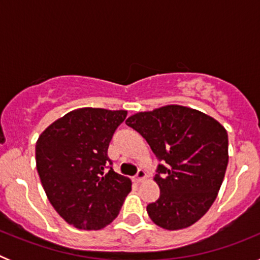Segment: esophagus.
I'll return each instance as SVG.
<instances>
[{"mask_svg": "<svg viewBox=\"0 0 260 260\" xmlns=\"http://www.w3.org/2000/svg\"><path fill=\"white\" fill-rule=\"evenodd\" d=\"M146 177H147L146 172H144L143 169H139V171H138V173H137V176L134 177V180L137 181V182H142V181H143Z\"/></svg>", "mask_w": 260, "mask_h": 260, "instance_id": "34e87169", "label": "esophagus"}]
</instances>
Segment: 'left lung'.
Masks as SVG:
<instances>
[{"mask_svg":"<svg viewBox=\"0 0 260 260\" xmlns=\"http://www.w3.org/2000/svg\"><path fill=\"white\" fill-rule=\"evenodd\" d=\"M161 164L153 180L160 197L147 206L168 231L187 228L210 210L228 165V133L215 118L182 105L139 112L126 119Z\"/></svg>","mask_w":260,"mask_h":260,"instance_id":"8db88e82","label":"left lung"}]
</instances>
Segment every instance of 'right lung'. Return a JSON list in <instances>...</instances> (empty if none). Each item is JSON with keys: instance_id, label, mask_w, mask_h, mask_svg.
<instances>
[{"instance_id": "1", "label": "right lung", "mask_w": 260, "mask_h": 260, "mask_svg": "<svg viewBox=\"0 0 260 260\" xmlns=\"http://www.w3.org/2000/svg\"><path fill=\"white\" fill-rule=\"evenodd\" d=\"M126 116V110H73L36 142V168L45 194L75 228L98 231L109 225L132 190V181L116 173L108 157L112 137Z\"/></svg>"}]
</instances>
